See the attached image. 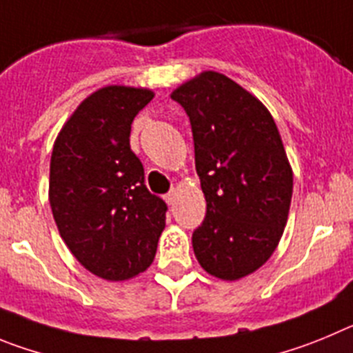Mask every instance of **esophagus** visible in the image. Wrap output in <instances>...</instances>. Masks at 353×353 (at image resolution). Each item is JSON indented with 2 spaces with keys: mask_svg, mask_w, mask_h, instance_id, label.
<instances>
[{
  "mask_svg": "<svg viewBox=\"0 0 353 353\" xmlns=\"http://www.w3.org/2000/svg\"><path fill=\"white\" fill-rule=\"evenodd\" d=\"M163 199H165V202H167V204H174V199H176V192H174V190H172V192L167 193V195H165Z\"/></svg>",
  "mask_w": 353,
  "mask_h": 353,
  "instance_id": "34e87169",
  "label": "esophagus"
}]
</instances>
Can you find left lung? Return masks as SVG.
Returning a JSON list of instances; mask_svg holds the SVG:
<instances>
[{"label": "left lung", "instance_id": "left-lung-1", "mask_svg": "<svg viewBox=\"0 0 353 353\" xmlns=\"http://www.w3.org/2000/svg\"><path fill=\"white\" fill-rule=\"evenodd\" d=\"M190 117L208 211L192 236L216 278L239 279L268 262L287 225L294 177L269 110L239 84L204 72L172 93Z\"/></svg>", "mask_w": 353, "mask_h": 353}]
</instances>
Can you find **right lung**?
<instances>
[{
    "label": "right lung",
    "mask_w": 353,
    "mask_h": 353,
    "mask_svg": "<svg viewBox=\"0 0 353 353\" xmlns=\"http://www.w3.org/2000/svg\"><path fill=\"white\" fill-rule=\"evenodd\" d=\"M153 91L107 85L85 98L50 157L49 200L63 241L88 271L123 281L145 271L167 204L149 192L130 148L132 123Z\"/></svg>",
    "instance_id": "obj_1"
}]
</instances>
